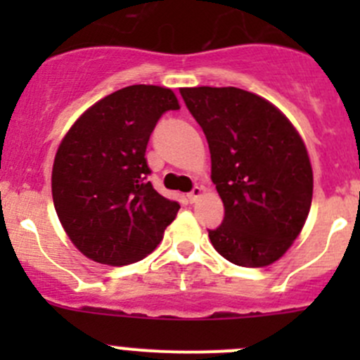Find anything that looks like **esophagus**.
<instances>
[{"mask_svg":"<svg viewBox=\"0 0 360 360\" xmlns=\"http://www.w3.org/2000/svg\"><path fill=\"white\" fill-rule=\"evenodd\" d=\"M202 193H203V188H202V186H195L193 190H191L190 193H188V200H190L191 203L197 202L198 198L202 197Z\"/></svg>","mask_w":360,"mask_h":360,"instance_id":"34e87169","label":"esophagus"}]
</instances>
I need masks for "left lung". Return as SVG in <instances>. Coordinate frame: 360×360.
I'll return each mask as SVG.
<instances>
[{
	"mask_svg": "<svg viewBox=\"0 0 360 360\" xmlns=\"http://www.w3.org/2000/svg\"><path fill=\"white\" fill-rule=\"evenodd\" d=\"M210 150L224 219L214 249L238 266H268L292 245L311 205L314 172L303 139L281 110L235 86L181 89Z\"/></svg>",
	"mask_w": 360,
	"mask_h": 360,
	"instance_id": "8db88e82",
	"label": "left lung"
}]
</instances>
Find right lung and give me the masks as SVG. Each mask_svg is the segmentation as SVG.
I'll return each mask as SVG.
<instances>
[{"label": "right lung", "instance_id": "obj_1", "mask_svg": "<svg viewBox=\"0 0 360 360\" xmlns=\"http://www.w3.org/2000/svg\"><path fill=\"white\" fill-rule=\"evenodd\" d=\"M179 110L174 92L130 85L89 108L64 136L52 169L60 224L82 254L112 266L153 252L179 203L148 181L146 146L165 111Z\"/></svg>", "mask_w": 360, "mask_h": 360}]
</instances>
